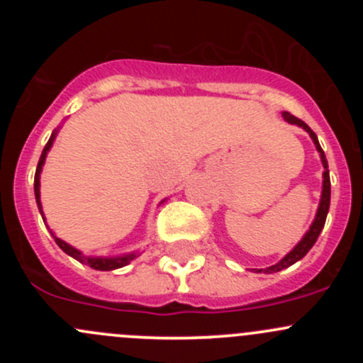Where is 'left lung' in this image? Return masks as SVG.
I'll return each mask as SVG.
<instances>
[{"label": "left lung", "mask_w": 363, "mask_h": 363, "mask_svg": "<svg viewBox=\"0 0 363 363\" xmlns=\"http://www.w3.org/2000/svg\"><path fill=\"white\" fill-rule=\"evenodd\" d=\"M283 117L284 121H288L290 124H296V126H300L302 130H306L307 133H309V137L313 138L314 145H316L318 152H320V158H321V163H323V189H321V200H320V205H318V212H316V218H314L313 225H311V228L307 230L306 235L302 237V240H300L298 244L288 252L286 256H284L281 262H277L276 265L272 267H267V269H255L258 270V272H265V274H272V272H279V270L283 269H288L290 265H294V263L298 262V259H302L303 256L309 252L311 247L314 246V242L318 240V237H320L321 230H323L325 226V221H327V214H328V208H330V174H328V163H327V158H325V152L323 149H321L320 142H318V137L316 133H314L313 130H311L309 126H307L306 123H303L302 119H298V117L291 116L290 112H283Z\"/></svg>", "instance_id": "obj_1"}]
</instances>
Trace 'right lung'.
Listing matches in <instances>:
<instances>
[{
    "mask_svg": "<svg viewBox=\"0 0 363 363\" xmlns=\"http://www.w3.org/2000/svg\"><path fill=\"white\" fill-rule=\"evenodd\" d=\"M56 135H57V130H54L52 135H50L49 142H47L45 147H43L42 156H40V160H38V167H36V174H35V199H36V205H38V208H40V214H42V218H43V223H45V216H43L42 202H40V174H42V167H43V163H45L47 152H49L50 147H52ZM50 233H52V230H50ZM52 237H54V240H56L57 246L67 252V255H69L72 258H75L77 262L84 263V265L91 267V269H94V270L121 269V267H126L131 259H135L138 256L137 252H128V255H121V256H111V258H105V256H84L79 250H75L73 246H69V244L65 242V240H61L60 237H56L54 233H52Z\"/></svg>",
    "mask_w": 363,
    "mask_h": 363,
    "instance_id": "right-lung-1",
    "label": "right lung"
}]
</instances>
